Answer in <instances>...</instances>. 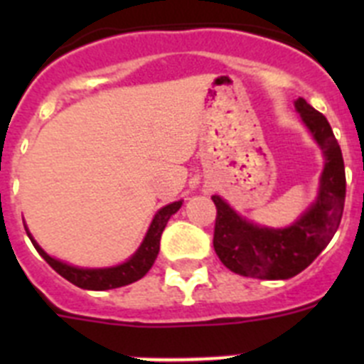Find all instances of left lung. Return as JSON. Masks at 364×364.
<instances>
[{
	"label": "left lung",
	"mask_w": 364,
	"mask_h": 364,
	"mask_svg": "<svg viewBox=\"0 0 364 364\" xmlns=\"http://www.w3.org/2000/svg\"><path fill=\"white\" fill-rule=\"evenodd\" d=\"M295 109L324 154L319 195L288 228L257 226L240 217L228 202L213 195L217 205L213 247L220 262L244 277L284 281L295 277L317 259L336 235L346 197L343 153L326 118L304 98L295 100Z\"/></svg>",
	"instance_id": "8db88e82"
}]
</instances>
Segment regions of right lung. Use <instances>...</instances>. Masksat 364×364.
<instances>
[{"label": "right lung", "mask_w": 364, "mask_h": 364, "mask_svg": "<svg viewBox=\"0 0 364 364\" xmlns=\"http://www.w3.org/2000/svg\"><path fill=\"white\" fill-rule=\"evenodd\" d=\"M182 200L173 202L169 205H164L159 213L154 215L153 222H151L149 230H147L146 239L140 244V247L136 250L133 257L129 260H125L124 264L112 266V268H76V266H70L67 262L54 259V257L47 255V253L38 246V242L32 239V235L28 233V239L32 240L34 247L38 250L41 257L47 260V264L54 269L56 273H60L63 279H67L69 282H73L74 286L83 288V290H112V288H120V286H127L131 282L142 279L147 272L151 269V266L154 264L156 255L160 252V237H162V231L166 228L167 220L171 218V215H175L180 210ZM27 230V228H25Z\"/></svg>", "instance_id": "obj_1"}]
</instances>
